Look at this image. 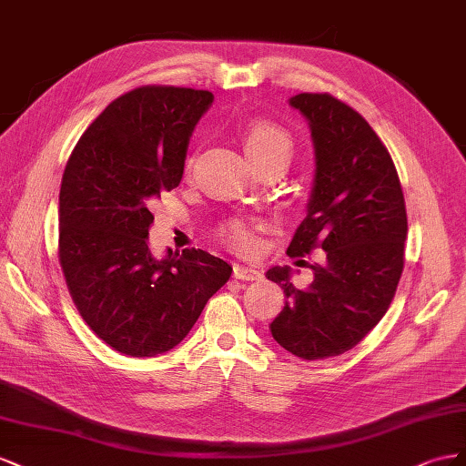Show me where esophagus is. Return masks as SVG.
<instances>
[{
    "label": "esophagus",
    "mask_w": 466,
    "mask_h": 466,
    "mask_svg": "<svg viewBox=\"0 0 466 466\" xmlns=\"http://www.w3.org/2000/svg\"><path fill=\"white\" fill-rule=\"evenodd\" d=\"M234 277L240 279V281H261L263 273L258 268H251V265H234Z\"/></svg>",
    "instance_id": "1"
}]
</instances>
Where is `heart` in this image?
Here are the masks:
<instances>
[{
    "label": "heart",
    "mask_w": 466,
    "mask_h": 466,
    "mask_svg": "<svg viewBox=\"0 0 466 466\" xmlns=\"http://www.w3.org/2000/svg\"><path fill=\"white\" fill-rule=\"evenodd\" d=\"M242 144L251 164L258 159L290 150V135L268 118H251L242 127ZM220 236L238 251H251L256 246V230L244 220H230L220 228Z\"/></svg>",
    "instance_id": "b5f03b06"
}]
</instances>
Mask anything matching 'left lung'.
Returning <instances> with one entry per match:
<instances>
[{"instance_id": "8db88e82", "label": "left lung", "mask_w": 466, "mask_h": 466, "mask_svg": "<svg viewBox=\"0 0 466 466\" xmlns=\"http://www.w3.org/2000/svg\"><path fill=\"white\" fill-rule=\"evenodd\" d=\"M290 105L309 118L316 176L309 215L287 249L326 251L307 289L289 268L265 277L281 285L285 307L269 324L273 339L300 359L353 350L387 314L404 269L406 203L387 146L365 118L329 93H299Z\"/></svg>"}]
</instances>
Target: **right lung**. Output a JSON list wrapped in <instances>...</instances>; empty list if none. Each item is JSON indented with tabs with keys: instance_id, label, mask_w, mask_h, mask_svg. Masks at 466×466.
I'll return each mask as SVG.
<instances>
[{
	"instance_id": "1",
	"label": "right lung",
	"mask_w": 466,
	"mask_h": 466,
	"mask_svg": "<svg viewBox=\"0 0 466 466\" xmlns=\"http://www.w3.org/2000/svg\"><path fill=\"white\" fill-rule=\"evenodd\" d=\"M207 89L140 86L111 101L66 164L58 259L84 322L115 351L154 357L189 334L232 268L203 249H148L156 198L176 189Z\"/></svg>"
}]
</instances>
